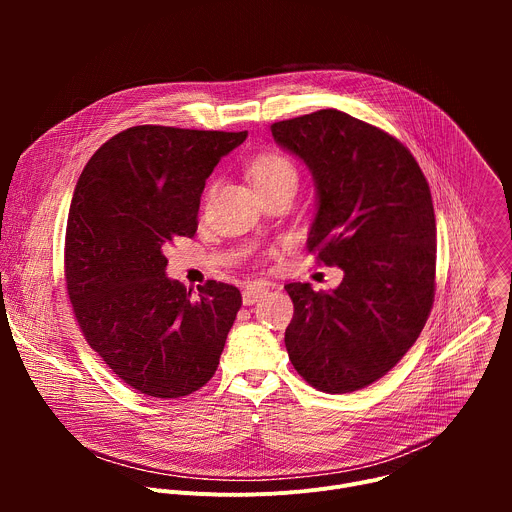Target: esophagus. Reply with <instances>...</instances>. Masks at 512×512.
I'll return each mask as SVG.
<instances>
[{
    "label": "esophagus",
    "instance_id": "esophagus-1",
    "mask_svg": "<svg viewBox=\"0 0 512 512\" xmlns=\"http://www.w3.org/2000/svg\"><path fill=\"white\" fill-rule=\"evenodd\" d=\"M267 291H269L267 283H251V285H247L245 291H243V304L245 306H253L263 296H267Z\"/></svg>",
    "mask_w": 512,
    "mask_h": 512
}]
</instances>
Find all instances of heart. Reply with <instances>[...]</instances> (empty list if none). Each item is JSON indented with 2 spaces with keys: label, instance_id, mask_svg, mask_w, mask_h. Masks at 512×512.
Here are the masks:
<instances>
[{
  "label": "heart",
  "instance_id": "b5f03b06",
  "mask_svg": "<svg viewBox=\"0 0 512 512\" xmlns=\"http://www.w3.org/2000/svg\"><path fill=\"white\" fill-rule=\"evenodd\" d=\"M249 176L255 188H263L287 178H296V168L285 156L277 152H263L251 160Z\"/></svg>",
  "mask_w": 512,
  "mask_h": 512
}]
</instances>
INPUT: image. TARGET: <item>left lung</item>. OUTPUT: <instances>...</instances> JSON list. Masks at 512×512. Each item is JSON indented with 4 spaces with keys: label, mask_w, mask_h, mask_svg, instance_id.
Masks as SVG:
<instances>
[{
    "label": "left lung",
    "mask_w": 512,
    "mask_h": 512,
    "mask_svg": "<svg viewBox=\"0 0 512 512\" xmlns=\"http://www.w3.org/2000/svg\"><path fill=\"white\" fill-rule=\"evenodd\" d=\"M271 135L316 182L308 251L344 271L332 291L285 285L294 302L289 360L318 391L364 389L415 344L433 306L429 184L399 139L336 109L277 121Z\"/></svg>",
    "instance_id": "8db88e82"
}]
</instances>
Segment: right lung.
I'll return each mask as SVG.
<instances>
[{"label":"right lung","instance_id":"right-lung-1","mask_svg":"<svg viewBox=\"0 0 512 512\" xmlns=\"http://www.w3.org/2000/svg\"><path fill=\"white\" fill-rule=\"evenodd\" d=\"M247 131L135 125L105 141L72 194L64 279L89 346L131 389L178 399L216 373L241 291L206 281L198 300L166 277L164 249L194 237L206 178Z\"/></svg>","mask_w":512,"mask_h":512}]
</instances>
